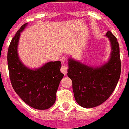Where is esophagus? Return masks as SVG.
Segmentation results:
<instances>
[{"label":"esophagus","mask_w":129,"mask_h":129,"mask_svg":"<svg viewBox=\"0 0 129 129\" xmlns=\"http://www.w3.org/2000/svg\"><path fill=\"white\" fill-rule=\"evenodd\" d=\"M60 71L61 72L64 74H67V67L65 65L62 66L60 69Z\"/></svg>","instance_id":"34e87169"}]
</instances>
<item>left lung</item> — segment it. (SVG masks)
Returning a JSON list of instances; mask_svg holds the SVG:
<instances>
[{
  "label": "left lung",
  "instance_id": "obj_1",
  "mask_svg": "<svg viewBox=\"0 0 129 129\" xmlns=\"http://www.w3.org/2000/svg\"><path fill=\"white\" fill-rule=\"evenodd\" d=\"M105 36L111 44L109 60L100 66H89L70 58L67 76L72 80L74 98L81 107L90 109L102 104L112 94L120 79L121 62L117 38L110 31Z\"/></svg>",
  "mask_w": 129,
  "mask_h": 129
}]
</instances>
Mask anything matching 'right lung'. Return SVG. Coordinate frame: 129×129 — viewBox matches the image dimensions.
I'll use <instances>...</instances> for the list:
<instances>
[{
  "instance_id": "right-lung-1",
  "label": "right lung",
  "mask_w": 129,
  "mask_h": 129,
  "mask_svg": "<svg viewBox=\"0 0 129 129\" xmlns=\"http://www.w3.org/2000/svg\"><path fill=\"white\" fill-rule=\"evenodd\" d=\"M25 23L12 38L7 53L9 78L13 89L29 106L38 110L49 109L55 103L56 92L64 74L61 62H48L39 68L30 69L22 63L18 53L20 33Z\"/></svg>"
}]
</instances>
